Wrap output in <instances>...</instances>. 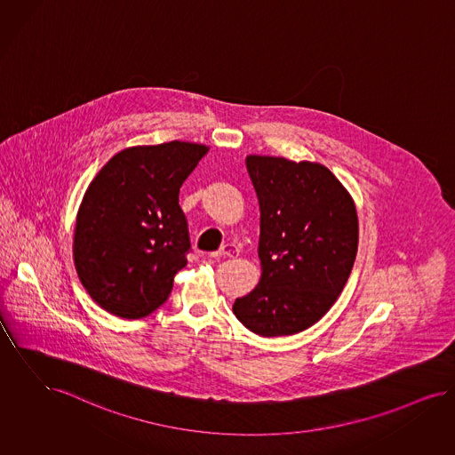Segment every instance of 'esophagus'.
Returning <instances> with one entry per match:
<instances>
[{"instance_id":"34e87169","label":"esophagus","mask_w":455,"mask_h":455,"mask_svg":"<svg viewBox=\"0 0 455 455\" xmlns=\"http://www.w3.org/2000/svg\"><path fill=\"white\" fill-rule=\"evenodd\" d=\"M237 254H239L237 246L233 244V243H228V244H222L220 250L214 252L212 256H214V258H235Z\"/></svg>"}]
</instances>
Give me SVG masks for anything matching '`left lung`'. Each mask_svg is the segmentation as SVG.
<instances>
[{
  "instance_id": "left-lung-1",
  "label": "left lung",
  "mask_w": 455,
  "mask_h": 455,
  "mask_svg": "<svg viewBox=\"0 0 455 455\" xmlns=\"http://www.w3.org/2000/svg\"><path fill=\"white\" fill-rule=\"evenodd\" d=\"M248 173L259 203L261 280L235 299L237 320L263 337L291 336L334 305L357 252L351 196L327 167L250 155Z\"/></svg>"
}]
</instances>
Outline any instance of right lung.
I'll return each mask as SVG.
<instances>
[{"label":"right lung","mask_w":455,"mask_h":455,"mask_svg":"<svg viewBox=\"0 0 455 455\" xmlns=\"http://www.w3.org/2000/svg\"><path fill=\"white\" fill-rule=\"evenodd\" d=\"M207 147L169 141L116 153L85 190L74 233L81 283L106 312L141 319L167 302L190 237L179 192Z\"/></svg>","instance_id":"1"}]
</instances>
